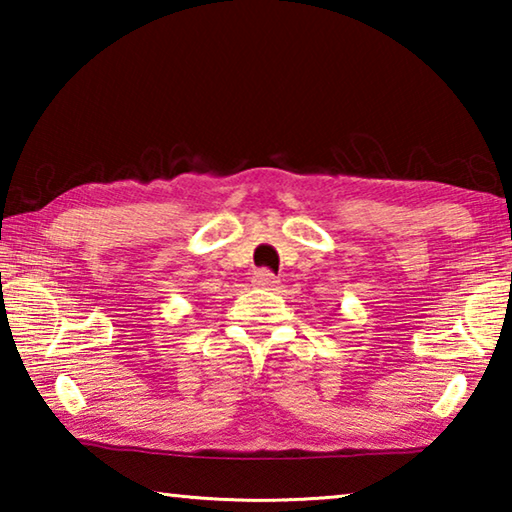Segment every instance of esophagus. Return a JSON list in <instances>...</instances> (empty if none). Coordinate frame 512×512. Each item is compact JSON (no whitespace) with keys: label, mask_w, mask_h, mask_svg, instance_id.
<instances>
[{"label":"esophagus","mask_w":512,"mask_h":512,"mask_svg":"<svg viewBox=\"0 0 512 512\" xmlns=\"http://www.w3.org/2000/svg\"><path fill=\"white\" fill-rule=\"evenodd\" d=\"M253 282L262 289H273L277 284V277L268 271V268H259V271H255V275H253Z\"/></svg>","instance_id":"obj_1"}]
</instances>
